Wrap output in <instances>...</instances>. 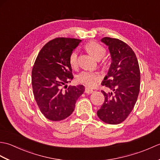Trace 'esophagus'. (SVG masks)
<instances>
[{"label":"esophagus","mask_w":160,"mask_h":160,"mask_svg":"<svg viewBox=\"0 0 160 160\" xmlns=\"http://www.w3.org/2000/svg\"><path fill=\"white\" fill-rule=\"evenodd\" d=\"M93 92V89H89V88H88V87H86V88H85V93H86L90 94V93H92Z\"/></svg>","instance_id":"34e87169"}]
</instances>
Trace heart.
<instances>
[{
    "label": "heart",
    "instance_id": "1",
    "mask_svg": "<svg viewBox=\"0 0 160 160\" xmlns=\"http://www.w3.org/2000/svg\"><path fill=\"white\" fill-rule=\"evenodd\" d=\"M85 49L92 55L95 58L100 60L106 54V49L96 42L91 41L85 45ZM69 62L73 69H76L78 66V52L73 51L69 58ZM76 80L79 83L89 87H94L100 80V75L97 72L89 71H83L76 77Z\"/></svg>",
    "mask_w": 160,
    "mask_h": 160
}]
</instances>
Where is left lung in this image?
I'll list each match as a JSON object with an SVG mask.
<instances>
[{"label":"left lung","mask_w":160,"mask_h":160,"mask_svg":"<svg viewBox=\"0 0 160 160\" xmlns=\"http://www.w3.org/2000/svg\"><path fill=\"white\" fill-rule=\"evenodd\" d=\"M101 41L108 47L112 60L102 85L113 91H102L105 99L97 115L105 123L118 124L127 119L136 103L140 87V67L127 43L109 37Z\"/></svg>","instance_id":"obj_1"}]
</instances>
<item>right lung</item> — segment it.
Instances as JSON below:
<instances>
[{
    "label": "right lung",
    "instance_id": "add662e5",
    "mask_svg": "<svg viewBox=\"0 0 160 160\" xmlns=\"http://www.w3.org/2000/svg\"><path fill=\"white\" fill-rule=\"evenodd\" d=\"M80 42L76 38H54L44 45L36 59L32 72L33 96L41 113L49 120L69 117L84 91L81 84L62 89L73 78L69 58Z\"/></svg>",
    "mask_w": 160,
    "mask_h": 160
}]
</instances>
